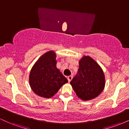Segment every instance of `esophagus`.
Wrapping results in <instances>:
<instances>
[{
  "label": "esophagus",
  "mask_w": 129,
  "mask_h": 129,
  "mask_svg": "<svg viewBox=\"0 0 129 129\" xmlns=\"http://www.w3.org/2000/svg\"><path fill=\"white\" fill-rule=\"evenodd\" d=\"M72 78H73V77H72V76H69L67 77V79H68V81H69V82H70L71 81H72Z\"/></svg>",
  "instance_id": "obj_1"
}]
</instances>
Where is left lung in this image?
I'll return each mask as SVG.
<instances>
[{
    "mask_svg": "<svg viewBox=\"0 0 129 129\" xmlns=\"http://www.w3.org/2000/svg\"><path fill=\"white\" fill-rule=\"evenodd\" d=\"M79 69L70 84L76 95L82 100L95 98L105 86L104 74L94 59L85 56L79 60Z\"/></svg>",
    "mask_w": 129,
    "mask_h": 129,
    "instance_id": "left-lung-1",
    "label": "left lung"
}]
</instances>
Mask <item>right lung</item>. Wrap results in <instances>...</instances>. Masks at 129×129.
Listing matches in <instances>:
<instances>
[{
    "label": "right lung",
    "mask_w": 129,
    "mask_h": 129,
    "mask_svg": "<svg viewBox=\"0 0 129 129\" xmlns=\"http://www.w3.org/2000/svg\"><path fill=\"white\" fill-rule=\"evenodd\" d=\"M56 57L53 51L45 53L37 60L29 73L31 88L41 97H52L63 84L68 82L67 78L56 68Z\"/></svg>",
    "instance_id": "add662e5"
}]
</instances>
